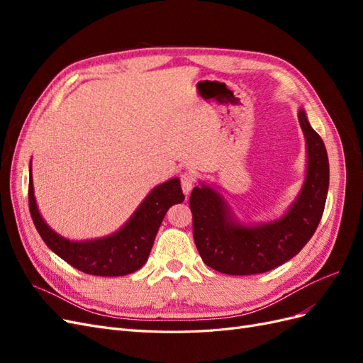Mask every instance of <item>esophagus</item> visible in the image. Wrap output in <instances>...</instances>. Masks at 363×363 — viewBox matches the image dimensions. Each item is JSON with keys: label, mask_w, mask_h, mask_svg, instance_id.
Segmentation results:
<instances>
[{"label": "esophagus", "mask_w": 363, "mask_h": 363, "mask_svg": "<svg viewBox=\"0 0 363 363\" xmlns=\"http://www.w3.org/2000/svg\"><path fill=\"white\" fill-rule=\"evenodd\" d=\"M180 182H182L183 194L184 195H189L191 191L194 189V186H195V177H194V175L191 172H184V174H182Z\"/></svg>", "instance_id": "34e87169"}]
</instances>
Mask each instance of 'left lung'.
Instances as JSON below:
<instances>
[{
	"mask_svg": "<svg viewBox=\"0 0 363 363\" xmlns=\"http://www.w3.org/2000/svg\"><path fill=\"white\" fill-rule=\"evenodd\" d=\"M298 121L306 139V177L280 218L242 223L218 189L203 182L194 188L189 199L194 240L207 267L230 276L267 272L298 255L313 236L324 212L330 171L324 142L303 107Z\"/></svg>",
	"mask_w": 363,
	"mask_h": 363,
	"instance_id": "obj_1",
	"label": "left lung"
}]
</instances>
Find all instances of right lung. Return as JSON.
<instances>
[{
    "instance_id": "obj_1",
    "label": "right lung",
    "mask_w": 363,
    "mask_h": 363,
    "mask_svg": "<svg viewBox=\"0 0 363 363\" xmlns=\"http://www.w3.org/2000/svg\"><path fill=\"white\" fill-rule=\"evenodd\" d=\"M183 200L180 180L174 177L156 186L118 232L96 239L69 240L54 232L39 213L30 162L28 206L40 238L71 267L92 276L119 277L144 267L168 208Z\"/></svg>"
}]
</instances>
